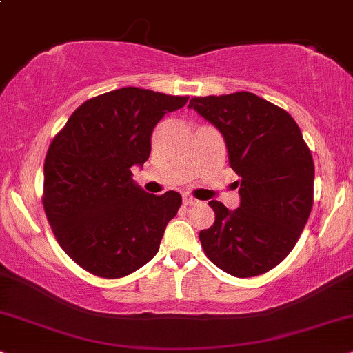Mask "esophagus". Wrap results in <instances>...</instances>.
Instances as JSON below:
<instances>
[{"instance_id": "34e87169", "label": "esophagus", "mask_w": 353, "mask_h": 353, "mask_svg": "<svg viewBox=\"0 0 353 353\" xmlns=\"http://www.w3.org/2000/svg\"><path fill=\"white\" fill-rule=\"evenodd\" d=\"M182 202H184V205H195V203H199V200L192 197V195H184Z\"/></svg>"}]
</instances>
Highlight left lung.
Masks as SVG:
<instances>
[{
	"mask_svg": "<svg viewBox=\"0 0 353 353\" xmlns=\"http://www.w3.org/2000/svg\"><path fill=\"white\" fill-rule=\"evenodd\" d=\"M190 109L225 138L239 176V207L212 200L215 223L199 238L210 261L246 279L279 265L295 248L313 208L314 163L287 110L252 92L192 97Z\"/></svg>",
	"mask_w": 353,
	"mask_h": 353,
	"instance_id": "8db88e82",
	"label": "left lung"
}]
</instances>
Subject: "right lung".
<instances>
[{"label": "right lung", "instance_id": "add662e5", "mask_svg": "<svg viewBox=\"0 0 353 353\" xmlns=\"http://www.w3.org/2000/svg\"><path fill=\"white\" fill-rule=\"evenodd\" d=\"M187 96L122 88L92 97L71 114L48 146L42 203L61 249L79 267L120 279L156 256L181 194H146L132 179L143 166L151 133Z\"/></svg>", "mask_w": 353, "mask_h": 353}]
</instances>
